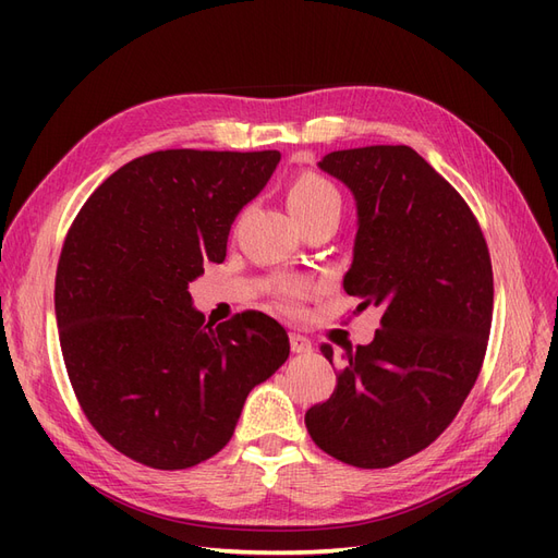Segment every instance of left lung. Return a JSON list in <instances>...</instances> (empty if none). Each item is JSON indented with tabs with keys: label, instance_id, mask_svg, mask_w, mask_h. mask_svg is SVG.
I'll return each mask as SVG.
<instances>
[{
	"label": "left lung",
	"instance_id": "8db88e82",
	"mask_svg": "<svg viewBox=\"0 0 558 558\" xmlns=\"http://www.w3.org/2000/svg\"><path fill=\"white\" fill-rule=\"evenodd\" d=\"M277 150H156L113 172L66 232L56 316L90 426L128 459L185 470L221 451L251 388L289 359L263 312L193 307L189 283L223 263L234 216Z\"/></svg>",
	"mask_w": 558,
	"mask_h": 558
}]
</instances>
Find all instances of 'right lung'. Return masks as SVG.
<instances>
[{
    "label": "right lung",
    "mask_w": 558,
    "mask_h": 558,
    "mask_svg": "<svg viewBox=\"0 0 558 558\" xmlns=\"http://www.w3.org/2000/svg\"><path fill=\"white\" fill-rule=\"evenodd\" d=\"M318 167L356 197L344 291L377 307L379 328L342 349L335 391L305 424L332 459L388 468L435 442L477 381L494 316L492 258L465 199L410 146L335 150Z\"/></svg>",
    "instance_id": "add662e5"
}]
</instances>
